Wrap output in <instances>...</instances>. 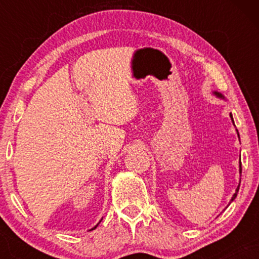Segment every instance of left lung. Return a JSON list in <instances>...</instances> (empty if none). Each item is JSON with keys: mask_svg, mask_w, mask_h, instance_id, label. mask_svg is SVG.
Wrapping results in <instances>:
<instances>
[{"mask_svg": "<svg viewBox=\"0 0 259 259\" xmlns=\"http://www.w3.org/2000/svg\"><path fill=\"white\" fill-rule=\"evenodd\" d=\"M214 95H215L217 97H221V99H224V96H223L222 94H219V92H217V91H215V92H214ZM230 118H231V119H233V115H231V113H230ZM233 123H234V120H233ZM237 135H239V132H237ZM239 138H240V136H239ZM241 170H242V169H241V162H240V173H241ZM239 189H240V185L237 186L236 192H235L233 197H231V201H234V200H235V197H236V196H237V192H239Z\"/></svg>", "mask_w": 259, "mask_h": 259, "instance_id": "1", "label": "left lung"}]
</instances>
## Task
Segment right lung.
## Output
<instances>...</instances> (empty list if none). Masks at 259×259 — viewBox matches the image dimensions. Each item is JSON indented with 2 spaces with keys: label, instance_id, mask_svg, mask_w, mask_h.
<instances>
[{
  "label": "right lung",
  "instance_id": "add662e5",
  "mask_svg": "<svg viewBox=\"0 0 259 259\" xmlns=\"http://www.w3.org/2000/svg\"><path fill=\"white\" fill-rule=\"evenodd\" d=\"M97 225H99V224H97ZM97 225H96V227H95V228H92V229H91V230H94V229H96V228H97Z\"/></svg>",
  "mask_w": 259,
  "mask_h": 259
}]
</instances>
